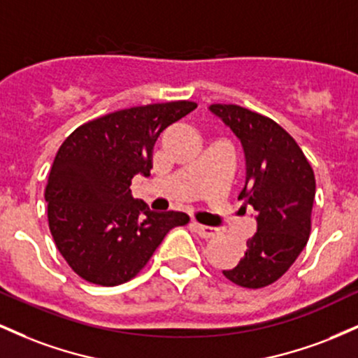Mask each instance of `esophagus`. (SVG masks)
Masks as SVG:
<instances>
[{"label": "esophagus", "mask_w": 358, "mask_h": 358, "mask_svg": "<svg viewBox=\"0 0 358 358\" xmlns=\"http://www.w3.org/2000/svg\"><path fill=\"white\" fill-rule=\"evenodd\" d=\"M192 229L199 234L200 237H203V239H212V237H215L217 234H219V229L217 227H208V225L196 224V222H193Z\"/></svg>", "instance_id": "34e87169"}]
</instances>
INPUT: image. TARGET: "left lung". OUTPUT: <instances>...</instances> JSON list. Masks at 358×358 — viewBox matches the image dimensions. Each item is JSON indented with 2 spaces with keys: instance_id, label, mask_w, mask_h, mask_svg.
I'll list each match as a JSON object with an SVG mask.
<instances>
[{
  "instance_id": "8db88e82",
  "label": "left lung",
  "mask_w": 358,
  "mask_h": 358,
  "mask_svg": "<svg viewBox=\"0 0 358 358\" xmlns=\"http://www.w3.org/2000/svg\"><path fill=\"white\" fill-rule=\"evenodd\" d=\"M210 110L241 139L245 185L239 200L257 212V232L245 242L239 264L222 273L249 289L269 286L291 268L310 237L313 168L293 136L271 117L236 104H212Z\"/></svg>"
}]
</instances>
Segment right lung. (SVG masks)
<instances>
[{
  "label": "right lung",
  "mask_w": 358,
  "mask_h": 358,
  "mask_svg": "<svg viewBox=\"0 0 358 358\" xmlns=\"http://www.w3.org/2000/svg\"><path fill=\"white\" fill-rule=\"evenodd\" d=\"M196 102L173 101L116 110L77 127L62 143L45 187L57 249L82 279L127 282L148 264L166 232L188 224L183 212H153L131 195L134 175H150L163 129Z\"/></svg>",
  "instance_id": "right-lung-1"
}]
</instances>
